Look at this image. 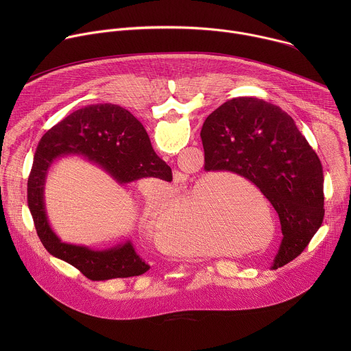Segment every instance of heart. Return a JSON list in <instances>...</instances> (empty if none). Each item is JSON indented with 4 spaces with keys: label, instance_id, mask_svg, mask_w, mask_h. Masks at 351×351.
Here are the masks:
<instances>
[{
    "label": "heart",
    "instance_id": "heart-1",
    "mask_svg": "<svg viewBox=\"0 0 351 351\" xmlns=\"http://www.w3.org/2000/svg\"><path fill=\"white\" fill-rule=\"evenodd\" d=\"M219 178H204L198 186L175 202L172 190H165L158 195L147 198L143 213L144 225L160 234L161 243L171 253L202 257L219 252L217 232H222L223 217L218 215ZM225 222L232 232L237 230L243 236L258 234V228L252 222L229 219ZM217 243H215V240Z\"/></svg>",
    "mask_w": 351,
    "mask_h": 351
}]
</instances>
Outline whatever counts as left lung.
I'll return each instance as SVG.
<instances>
[{
  "mask_svg": "<svg viewBox=\"0 0 351 351\" xmlns=\"http://www.w3.org/2000/svg\"><path fill=\"white\" fill-rule=\"evenodd\" d=\"M204 169L254 183L279 215L274 268L304 252L324 221V171L291 117L264 99L239 97L217 108L202 133Z\"/></svg>",
  "mask_w": 351,
  "mask_h": 351,
  "instance_id": "1",
  "label": "left lung"
}]
</instances>
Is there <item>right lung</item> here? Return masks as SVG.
I'll return each mask as SVG.
<instances>
[{
    "instance_id": "right-lung-1",
    "label": "right lung",
    "mask_w": 351,
    "mask_h": 351,
    "mask_svg": "<svg viewBox=\"0 0 351 351\" xmlns=\"http://www.w3.org/2000/svg\"><path fill=\"white\" fill-rule=\"evenodd\" d=\"M65 156H82L101 167L118 183L141 178L172 180L171 168L154 153L143 125L115 104L80 108L49 129L38 141L27 180V206L37 234L49 254L73 265L90 280L143 275L149 269L130 241L108 250L62 243L49 228L44 184L51 164Z\"/></svg>"
}]
</instances>
